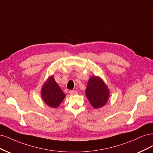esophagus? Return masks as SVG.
Returning <instances> with one entry per match:
<instances>
[{
	"mask_svg": "<svg viewBox=\"0 0 153 153\" xmlns=\"http://www.w3.org/2000/svg\"><path fill=\"white\" fill-rule=\"evenodd\" d=\"M69 93H70V94H71V95H76V94H77V91H76V90H71L69 91Z\"/></svg>",
	"mask_w": 153,
	"mask_h": 153,
	"instance_id": "obj_1",
	"label": "esophagus"
}]
</instances>
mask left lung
Listing matches in <instances>:
<instances>
[{"instance_id": "obj_1", "label": "left lung", "mask_w": 153, "mask_h": 153, "mask_svg": "<svg viewBox=\"0 0 153 153\" xmlns=\"http://www.w3.org/2000/svg\"><path fill=\"white\" fill-rule=\"evenodd\" d=\"M85 93L88 100L95 109L104 106L110 97L109 88L98 76H93L89 79Z\"/></svg>"}]
</instances>
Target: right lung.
<instances>
[{
    "label": "right lung",
    "mask_w": 153,
    "mask_h": 153,
    "mask_svg": "<svg viewBox=\"0 0 153 153\" xmlns=\"http://www.w3.org/2000/svg\"><path fill=\"white\" fill-rule=\"evenodd\" d=\"M41 95L46 104L53 108H56L60 105L66 96L55 81L53 76L49 77L43 84Z\"/></svg>",
    "instance_id": "1"
}]
</instances>
